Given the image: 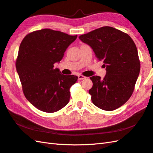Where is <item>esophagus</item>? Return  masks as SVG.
<instances>
[{"label":"esophagus","mask_w":153,"mask_h":153,"mask_svg":"<svg viewBox=\"0 0 153 153\" xmlns=\"http://www.w3.org/2000/svg\"><path fill=\"white\" fill-rule=\"evenodd\" d=\"M85 79H86V77L84 76V75H82V74H79V75H78V79H79V80H81Z\"/></svg>","instance_id":"obj_1"}]
</instances>
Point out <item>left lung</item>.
<instances>
[{"instance_id":"8db88e82","label":"left lung","mask_w":153,"mask_h":153,"mask_svg":"<svg viewBox=\"0 0 153 153\" xmlns=\"http://www.w3.org/2000/svg\"><path fill=\"white\" fill-rule=\"evenodd\" d=\"M79 39L92 48L106 69L103 79L99 76L90 77L93 86L89 94L92 102L104 110L118 108L132 95L140 71L134 42L126 33L110 27L95 29Z\"/></svg>"}]
</instances>
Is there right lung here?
Here are the masks:
<instances>
[{
    "mask_svg": "<svg viewBox=\"0 0 153 153\" xmlns=\"http://www.w3.org/2000/svg\"><path fill=\"white\" fill-rule=\"evenodd\" d=\"M77 38L45 28L28 33L22 41L16 62L25 97L38 110L56 112L69 102L70 88L78 77L64 75L54 64Z\"/></svg>",
    "mask_w": 153,
    "mask_h": 153,
    "instance_id": "1",
    "label": "right lung"
}]
</instances>
